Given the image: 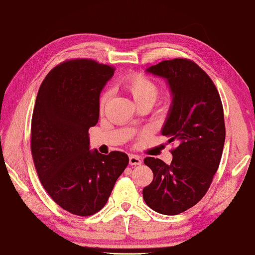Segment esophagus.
I'll return each mask as SVG.
<instances>
[{
	"mask_svg": "<svg viewBox=\"0 0 255 255\" xmlns=\"http://www.w3.org/2000/svg\"><path fill=\"white\" fill-rule=\"evenodd\" d=\"M128 163H129V165L131 166H133V165H141L142 164V160H141V158H139L138 156H136V155H129V157H128Z\"/></svg>",
	"mask_w": 255,
	"mask_h": 255,
	"instance_id": "34e87169",
	"label": "esophagus"
}]
</instances>
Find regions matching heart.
<instances>
[{"label":"heart","mask_w":255,"mask_h":255,"mask_svg":"<svg viewBox=\"0 0 255 255\" xmlns=\"http://www.w3.org/2000/svg\"><path fill=\"white\" fill-rule=\"evenodd\" d=\"M121 87L124 91H127L133 100L137 103V106L148 105L152 107L158 97L159 89L156 82H154L150 78L142 74H129L126 76L121 81ZM110 98V92L108 90L103 91L99 98V109L103 110L107 102Z\"/></svg>","instance_id":"heart-1"}]
</instances>
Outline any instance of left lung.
Wrapping results in <instances>:
<instances>
[{"mask_svg":"<svg viewBox=\"0 0 255 255\" xmlns=\"http://www.w3.org/2000/svg\"><path fill=\"white\" fill-rule=\"evenodd\" d=\"M147 71L168 81L173 101L162 135L178 146L169 165L144 158L154 178L143 198L154 211L174 216L199 202L212 183L226 139L223 107L214 81L193 60H164Z\"/></svg>","mask_w":255,"mask_h":255,"instance_id":"8db88e82","label":"left lung"}]
</instances>
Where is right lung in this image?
<instances>
[{
  "label": "right lung",
  "instance_id": "add662e5",
  "mask_svg": "<svg viewBox=\"0 0 255 255\" xmlns=\"http://www.w3.org/2000/svg\"><path fill=\"white\" fill-rule=\"evenodd\" d=\"M114 67L68 59L41 82L30 126V150L41 185L72 215L100 211L128 164L123 152L89 150V128L99 120V96Z\"/></svg>",
  "mask_w": 255,
  "mask_h": 255
}]
</instances>
